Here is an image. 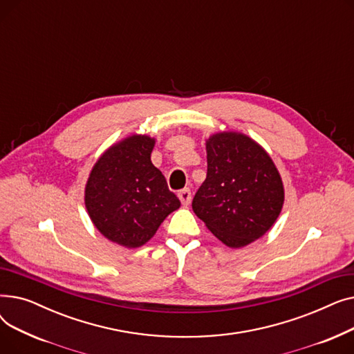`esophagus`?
<instances>
[{"mask_svg": "<svg viewBox=\"0 0 354 354\" xmlns=\"http://www.w3.org/2000/svg\"><path fill=\"white\" fill-rule=\"evenodd\" d=\"M178 196H179V199H180V202H182V205H189V203H191L192 194H191V189H189V188L182 189V191L178 194Z\"/></svg>", "mask_w": 354, "mask_h": 354, "instance_id": "esophagus-1", "label": "esophagus"}]
</instances>
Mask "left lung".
I'll use <instances>...</instances> for the list:
<instances>
[{"label": "left lung", "mask_w": 354, "mask_h": 354, "mask_svg": "<svg viewBox=\"0 0 354 354\" xmlns=\"http://www.w3.org/2000/svg\"><path fill=\"white\" fill-rule=\"evenodd\" d=\"M207 153V179L192 209L225 245L244 247L263 236L281 212L280 174L264 149L241 133L211 136Z\"/></svg>", "instance_id": "8db88e82"}]
</instances>
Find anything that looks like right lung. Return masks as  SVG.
Instances as JSON below:
<instances>
[{
	"instance_id": "obj_1",
	"label": "right lung",
	"mask_w": 354,
	"mask_h": 354,
	"mask_svg": "<svg viewBox=\"0 0 354 354\" xmlns=\"http://www.w3.org/2000/svg\"><path fill=\"white\" fill-rule=\"evenodd\" d=\"M155 139L130 136L96 162L86 185V208L96 228L127 248L143 245L180 207L151 160Z\"/></svg>"
}]
</instances>
